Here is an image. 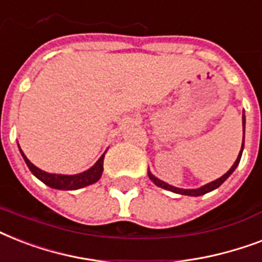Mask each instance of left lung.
Listing matches in <instances>:
<instances>
[{
  "label": "left lung",
  "instance_id": "left-lung-1",
  "mask_svg": "<svg viewBox=\"0 0 262 262\" xmlns=\"http://www.w3.org/2000/svg\"><path fill=\"white\" fill-rule=\"evenodd\" d=\"M242 125H244V141H242V148H241L239 155H238V158H236L235 163L232 164V167L230 168V170L223 175V177H220V178H217L216 181H212V182L207 183V185H204V186L199 187V189H179V187H174L171 186V185H168V183L163 182V181H160V179L156 178L155 175H152L149 171H148V177H149V179H151L152 182L155 183L156 186L162 187V189H166V190L174 191V193H178V194L194 195V197H197V195H203L205 194V193H209V191L215 190V189H217V187H219L220 185H222V183H223L224 181H226V179H227L232 172H234V170H235V168L238 167V164H239V160H241V156H242V151H244V144H245V114L242 115Z\"/></svg>",
  "mask_w": 262,
  "mask_h": 262
}]
</instances>
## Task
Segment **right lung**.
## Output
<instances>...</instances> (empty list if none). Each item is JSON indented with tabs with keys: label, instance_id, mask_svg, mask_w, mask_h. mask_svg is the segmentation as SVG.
Here are the masks:
<instances>
[{
	"label": "right lung",
	"instance_id": "right-lung-1",
	"mask_svg": "<svg viewBox=\"0 0 262 262\" xmlns=\"http://www.w3.org/2000/svg\"><path fill=\"white\" fill-rule=\"evenodd\" d=\"M20 152H21V156L24 158V160H26L27 166H28V168L31 170V172H32L36 178L40 179L43 183H46L47 186L53 187V189H58V190H76V189H80V187L88 186V185H92V183L98 182L99 178L102 177L104 154L100 156V159H99L90 170H87V171L80 172V174L76 175H62L49 174V172L43 171V170H40V168H38L36 166H34L30 160L27 159V156L24 155V152H23L21 149H20Z\"/></svg>",
	"mask_w": 262,
	"mask_h": 262
}]
</instances>
